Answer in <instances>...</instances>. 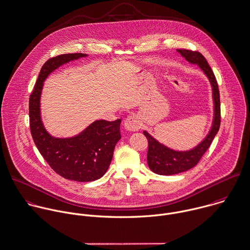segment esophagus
Here are the masks:
<instances>
[{"label":"esophagus","mask_w":250,"mask_h":250,"mask_svg":"<svg viewBox=\"0 0 250 250\" xmlns=\"http://www.w3.org/2000/svg\"><path fill=\"white\" fill-rule=\"evenodd\" d=\"M124 124H125L126 129L129 131H132V132H136L141 128V123H140L139 119L134 115L128 116L126 118Z\"/></svg>","instance_id":"esophagus-1"}]
</instances>
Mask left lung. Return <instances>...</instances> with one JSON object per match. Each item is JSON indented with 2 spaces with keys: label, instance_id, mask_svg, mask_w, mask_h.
Wrapping results in <instances>:
<instances>
[{
  "label": "left lung",
  "instance_id": "obj_1",
  "mask_svg": "<svg viewBox=\"0 0 250 250\" xmlns=\"http://www.w3.org/2000/svg\"><path fill=\"white\" fill-rule=\"evenodd\" d=\"M180 54L185 57V59L193 64H198L205 74L208 77L212 84L213 90V100H214V121L212 128L206 138L197 147L190 151L177 152L168 149L163 145L159 144L155 139H153L148 133L144 132L145 136L148 142V151H147V164L152 171L161 175H170L188 170L196 166L206 151L210 146L215 135L220 128L221 122V110H220V95L218 83L216 78L209 67L208 61L202 53L199 51H193L190 49H179Z\"/></svg>",
  "mask_w": 250,
  "mask_h": 250
}]
</instances>
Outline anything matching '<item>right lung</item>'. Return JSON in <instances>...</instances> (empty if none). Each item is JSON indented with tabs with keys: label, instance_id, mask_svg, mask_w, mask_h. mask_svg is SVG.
I'll use <instances>...</instances> for the list:
<instances>
[{
	"label": "right lung",
	"instance_id": "1",
	"mask_svg": "<svg viewBox=\"0 0 250 250\" xmlns=\"http://www.w3.org/2000/svg\"><path fill=\"white\" fill-rule=\"evenodd\" d=\"M83 56L86 54H61L43 64L30 95L29 117L34 143L51 168L66 179L88 182L101 178L110 165L115 145L121 139V120H98L75 138L55 139L43 128L40 113L41 92L47 76L59 66Z\"/></svg>",
	"mask_w": 250,
	"mask_h": 250
}]
</instances>
